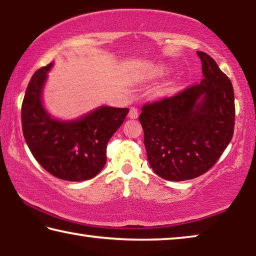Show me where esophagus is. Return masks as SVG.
Segmentation results:
<instances>
[{"mask_svg":"<svg viewBox=\"0 0 256 256\" xmlns=\"http://www.w3.org/2000/svg\"><path fill=\"white\" fill-rule=\"evenodd\" d=\"M138 108L131 107V110H130V112H128V118H132V120H136V118H138Z\"/></svg>","mask_w":256,"mask_h":256,"instance_id":"1","label":"esophagus"}]
</instances>
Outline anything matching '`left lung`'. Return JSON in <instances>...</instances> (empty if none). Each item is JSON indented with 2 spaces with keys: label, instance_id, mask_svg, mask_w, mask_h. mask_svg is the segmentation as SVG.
<instances>
[{
  "label": "left lung",
  "instance_id": "1",
  "mask_svg": "<svg viewBox=\"0 0 256 256\" xmlns=\"http://www.w3.org/2000/svg\"><path fill=\"white\" fill-rule=\"evenodd\" d=\"M198 55L203 72L200 84L144 104L138 116L150 166L167 180L204 174L218 162L234 134L232 81L211 56L204 52Z\"/></svg>",
  "mask_w": 256,
  "mask_h": 256
}]
</instances>
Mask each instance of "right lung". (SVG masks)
I'll return each mask as SVG.
<instances>
[{"label": "right lung", "mask_w": 256, "mask_h": 256, "mask_svg": "<svg viewBox=\"0 0 256 256\" xmlns=\"http://www.w3.org/2000/svg\"><path fill=\"white\" fill-rule=\"evenodd\" d=\"M52 66L34 72L26 90L21 106L24 140L50 175L70 182L86 180L105 166L108 141L126 118L128 108L102 106L73 122L53 120L42 104V89Z\"/></svg>", "instance_id": "1"}]
</instances>
